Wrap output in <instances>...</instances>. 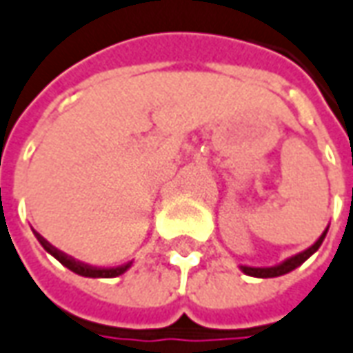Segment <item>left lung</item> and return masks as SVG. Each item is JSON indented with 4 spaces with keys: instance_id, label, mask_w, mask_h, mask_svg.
<instances>
[{
    "instance_id": "obj_1",
    "label": "left lung",
    "mask_w": 353,
    "mask_h": 353,
    "mask_svg": "<svg viewBox=\"0 0 353 353\" xmlns=\"http://www.w3.org/2000/svg\"><path fill=\"white\" fill-rule=\"evenodd\" d=\"M327 232L328 228L321 234L317 241L313 243L311 247L307 249H303L301 253H296V255H292V257L284 259L282 263H278L274 267H249V265H239V270L247 274V276H255V278H276V276H282V274H288V272H292L294 268H297L299 265H303L305 261H307L315 251H317L321 243L325 241V237H327Z\"/></svg>"
}]
</instances>
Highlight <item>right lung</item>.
Returning a JSON list of instances; mask_svg holds the SVG:
<instances>
[{
    "mask_svg": "<svg viewBox=\"0 0 353 353\" xmlns=\"http://www.w3.org/2000/svg\"><path fill=\"white\" fill-rule=\"evenodd\" d=\"M36 239L40 241V245L44 247L46 251L52 255V257H56L63 267H67L69 270H73L75 274L79 276H86V278H116L121 276L123 272H127L131 265H133V261H129L125 265H121V267H110V268H102V267H92V265H88V263H83V261H77L75 257H71V255H67L63 251H59L57 247H54L48 239L40 236L38 232H34Z\"/></svg>",
    "mask_w": 353,
    "mask_h": 353,
    "instance_id": "obj_1",
    "label": "right lung"
}]
</instances>
